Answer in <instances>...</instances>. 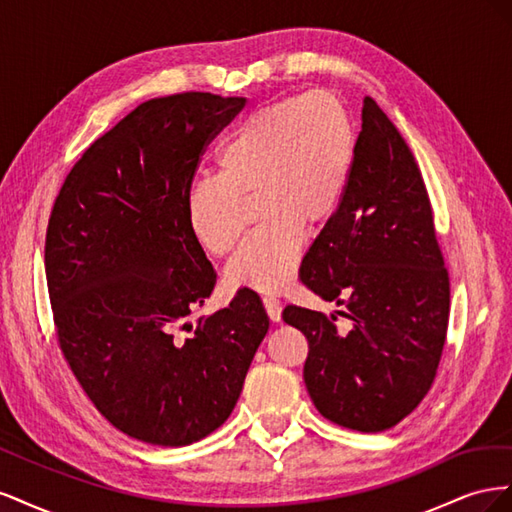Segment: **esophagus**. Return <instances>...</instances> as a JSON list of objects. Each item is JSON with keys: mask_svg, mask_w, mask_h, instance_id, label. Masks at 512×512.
<instances>
[{"mask_svg": "<svg viewBox=\"0 0 512 512\" xmlns=\"http://www.w3.org/2000/svg\"><path fill=\"white\" fill-rule=\"evenodd\" d=\"M262 303H265L267 316H269L273 322H280V320H282V303H280V299L265 297V299H262Z\"/></svg>", "mask_w": 512, "mask_h": 512, "instance_id": "1", "label": "esophagus"}]
</instances>
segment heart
Instances as JSON below:
<instances>
[{
  "instance_id": "1",
  "label": "heart",
  "mask_w": 512,
  "mask_h": 512,
  "mask_svg": "<svg viewBox=\"0 0 512 512\" xmlns=\"http://www.w3.org/2000/svg\"><path fill=\"white\" fill-rule=\"evenodd\" d=\"M354 160V128L331 91L277 100L237 123L215 156V177L185 194L192 237L226 254L241 235L239 205L256 196L262 220L228 262L226 280L256 292L284 290L303 252V228L327 224L342 203Z\"/></svg>"
}]
</instances>
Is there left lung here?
<instances>
[{"instance_id": "1", "label": "left lung", "mask_w": 512, "mask_h": 512, "mask_svg": "<svg viewBox=\"0 0 512 512\" xmlns=\"http://www.w3.org/2000/svg\"><path fill=\"white\" fill-rule=\"evenodd\" d=\"M342 203L303 262L301 282L335 314L286 305L282 318L309 344L303 380L329 421L376 433L406 418L436 378L451 288L412 151L365 98Z\"/></svg>"}]
</instances>
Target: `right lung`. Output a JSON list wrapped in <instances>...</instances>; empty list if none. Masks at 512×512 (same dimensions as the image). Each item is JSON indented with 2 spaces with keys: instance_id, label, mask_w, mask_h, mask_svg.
Here are the masks:
<instances>
[{
  "instance_id": "1",
  "label": "right lung",
  "mask_w": 512,
  "mask_h": 512,
  "mask_svg": "<svg viewBox=\"0 0 512 512\" xmlns=\"http://www.w3.org/2000/svg\"><path fill=\"white\" fill-rule=\"evenodd\" d=\"M245 102L188 91L138 104L74 164L46 230L66 361L108 421L147 444L188 446L218 429L269 331L247 288L185 322L215 288L185 194L205 145Z\"/></svg>"
}]
</instances>
